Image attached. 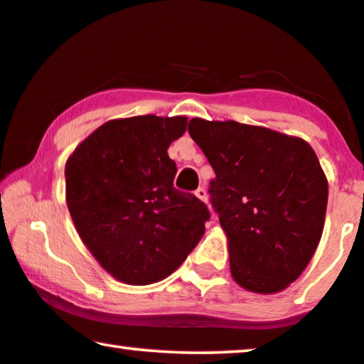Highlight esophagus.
<instances>
[{"label":"esophagus","instance_id":"esophagus-1","mask_svg":"<svg viewBox=\"0 0 364 364\" xmlns=\"http://www.w3.org/2000/svg\"><path fill=\"white\" fill-rule=\"evenodd\" d=\"M196 196H197V198H200L202 202H207V191L203 187H198L197 191H196Z\"/></svg>","mask_w":364,"mask_h":364}]
</instances>
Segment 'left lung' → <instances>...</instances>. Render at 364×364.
<instances>
[{
	"label": "left lung",
	"instance_id": "1",
	"mask_svg": "<svg viewBox=\"0 0 364 364\" xmlns=\"http://www.w3.org/2000/svg\"><path fill=\"white\" fill-rule=\"evenodd\" d=\"M188 134L215 172L210 202L225 232L233 280L277 293L310 263L325 225L328 182L300 137L193 117Z\"/></svg>",
	"mask_w": 364,
	"mask_h": 364
}]
</instances>
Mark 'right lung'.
I'll use <instances>...</instances> for the list:
<instances>
[{"label": "right lung", "instance_id": "right-lung-1", "mask_svg": "<svg viewBox=\"0 0 364 364\" xmlns=\"http://www.w3.org/2000/svg\"><path fill=\"white\" fill-rule=\"evenodd\" d=\"M186 129L183 116L114 119L66 162V203L79 237L127 285L164 280L205 232V203L173 187L177 167L167 149Z\"/></svg>", "mask_w": 364, "mask_h": 364}]
</instances>
